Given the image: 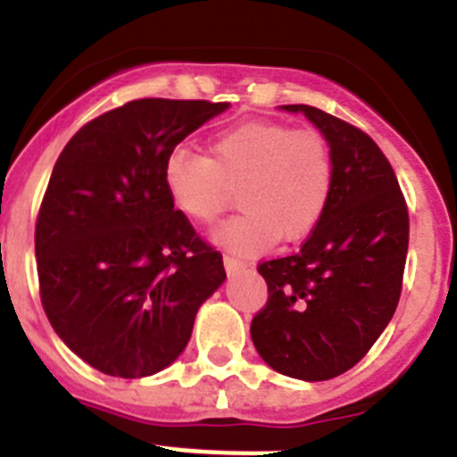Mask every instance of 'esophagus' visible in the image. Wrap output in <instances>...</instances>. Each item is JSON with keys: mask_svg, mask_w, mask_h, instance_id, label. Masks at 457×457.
I'll return each instance as SVG.
<instances>
[{"mask_svg": "<svg viewBox=\"0 0 457 457\" xmlns=\"http://www.w3.org/2000/svg\"><path fill=\"white\" fill-rule=\"evenodd\" d=\"M224 268L226 272H237V270H245L247 268V263H242L240 258H233V256H224Z\"/></svg>", "mask_w": 457, "mask_h": 457, "instance_id": "1", "label": "esophagus"}]
</instances>
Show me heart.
Returning a JSON list of instances; mask_svg holds the SVG:
<instances>
[{"mask_svg":"<svg viewBox=\"0 0 457 457\" xmlns=\"http://www.w3.org/2000/svg\"><path fill=\"white\" fill-rule=\"evenodd\" d=\"M162 180L176 212L194 224H212L231 205L240 215L220 226L212 240L236 253H256L297 242L325 215L334 183L332 151L316 130L252 120L210 139L208 157L173 148Z\"/></svg>","mask_w":457,"mask_h":457,"instance_id":"b5f03b06","label":"heart"}]
</instances>
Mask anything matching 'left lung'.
Here are the masks:
<instances>
[{
	"instance_id": "8db88e82",
	"label": "left lung",
	"mask_w": 457,
	"mask_h": 457,
	"mask_svg": "<svg viewBox=\"0 0 457 457\" xmlns=\"http://www.w3.org/2000/svg\"><path fill=\"white\" fill-rule=\"evenodd\" d=\"M281 109L304 114L325 137L334 183L300 252L258 265L270 297L252 341L277 373L320 382L353 369L394 318L410 217L389 160L366 132L309 104Z\"/></svg>"
}]
</instances>
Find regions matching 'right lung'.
Returning <instances> with one entry per match:
<instances>
[{
    "label": "right lung",
    "instance_id": "obj_1",
    "mask_svg": "<svg viewBox=\"0 0 457 457\" xmlns=\"http://www.w3.org/2000/svg\"><path fill=\"white\" fill-rule=\"evenodd\" d=\"M228 103L144 98L93 119L52 169L36 221L40 300L63 343L114 378L180 357L199 306L226 281L167 196L169 153Z\"/></svg>",
    "mask_w": 457,
    "mask_h": 457
}]
</instances>
